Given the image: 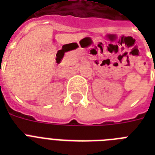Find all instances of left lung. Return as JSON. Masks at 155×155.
I'll return each mask as SVG.
<instances>
[{"instance_id": "1", "label": "left lung", "mask_w": 155, "mask_h": 155, "mask_svg": "<svg viewBox=\"0 0 155 155\" xmlns=\"http://www.w3.org/2000/svg\"><path fill=\"white\" fill-rule=\"evenodd\" d=\"M154 72H155V70H154ZM154 84H155V83H154Z\"/></svg>"}]
</instances>
